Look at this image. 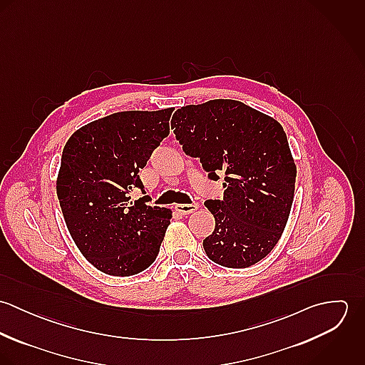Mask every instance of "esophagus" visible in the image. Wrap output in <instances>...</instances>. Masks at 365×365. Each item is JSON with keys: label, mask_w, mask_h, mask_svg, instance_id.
I'll return each mask as SVG.
<instances>
[{"label": "esophagus", "mask_w": 365, "mask_h": 365, "mask_svg": "<svg viewBox=\"0 0 365 365\" xmlns=\"http://www.w3.org/2000/svg\"><path fill=\"white\" fill-rule=\"evenodd\" d=\"M175 209L182 215H188V213L195 212L198 209V204L197 202H194V204H180V205H175Z\"/></svg>", "instance_id": "1"}]
</instances>
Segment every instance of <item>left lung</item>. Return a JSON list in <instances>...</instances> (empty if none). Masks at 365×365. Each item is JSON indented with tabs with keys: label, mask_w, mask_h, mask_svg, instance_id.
Masks as SVG:
<instances>
[{
	"label": "left lung",
	"mask_w": 365,
	"mask_h": 365,
	"mask_svg": "<svg viewBox=\"0 0 365 365\" xmlns=\"http://www.w3.org/2000/svg\"><path fill=\"white\" fill-rule=\"evenodd\" d=\"M171 128L210 180L225 174L223 198L205 202L215 217L207 256L227 268L262 260L285 229L295 192L297 167L282 126L240 101L212 100L177 109Z\"/></svg>",
	"instance_id": "left-lung-1"
}]
</instances>
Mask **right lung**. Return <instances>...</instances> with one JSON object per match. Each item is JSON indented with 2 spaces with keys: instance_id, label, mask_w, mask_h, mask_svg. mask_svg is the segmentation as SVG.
I'll list each match as a JSON object with an SVG mask.
<instances>
[{
  "instance_id": "right-lung-1",
  "label": "right lung",
  "mask_w": 365,
  "mask_h": 365,
  "mask_svg": "<svg viewBox=\"0 0 365 365\" xmlns=\"http://www.w3.org/2000/svg\"><path fill=\"white\" fill-rule=\"evenodd\" d=\"M173 108L125 110L97 119L67 140L57 175V198L81 255L115 277L142 272L156 260L171 210L149 207L139 170L170 133Z\"/></svg>"
}]
</instances>
